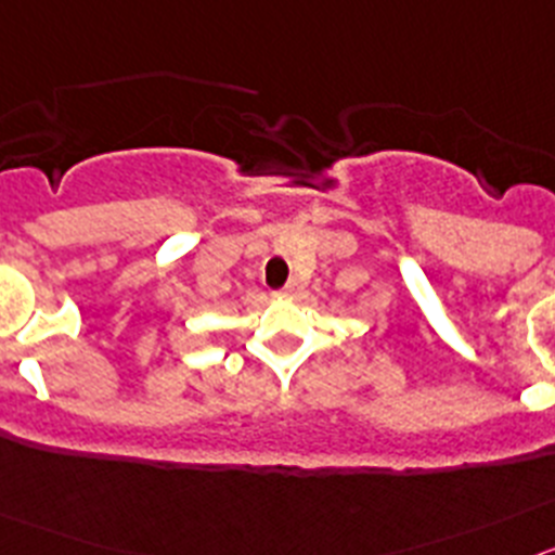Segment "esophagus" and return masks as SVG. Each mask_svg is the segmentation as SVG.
I'll return each instance as SVG.
<instances>
[{
  "instance_id": "obj_1",
  "label": "esophagus",
  "mask_w": 555,
  "mask_h": 555,
  "mask_svg": "<svg viewBox=\"0 0 555 555\" xmlns=\"http://www.w3.org/2000/svg\"><path fill=\"white\" fill-rule=\"evenodd\" d=\"M304 289V282L298 276H289V282H287V287H284V293H287V296H296V293H301Z\"/></svg>"
}]
</instances>
